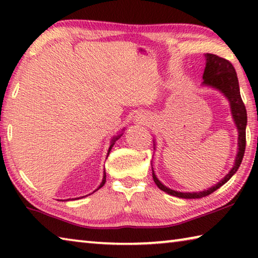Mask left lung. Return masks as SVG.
Segmentation results:
<instances>
[{
    "instance_id": "left-lung-1",
    "label": "left lung",
    "mask_w": 258,
    "mask_h": 258,
    "mask_svg": "<svg viewBox=\"0 0 258 258\" xmlns=\"http://www.w3.org/2000/svg\"><path fill=\"white\" fill-rule=\"evenodd\" d=\"M112 146H113V143H112V145L110 146V148H109V152H110V150H111V147H112ZM109 152H108V154H109ZM104 182H106V173H104V177H103V180H102V183H101V184H100V186L98 187V189H100V187L103 186ZM155 183H156V184H157V186H158L159 189H160V186L158 185V180H157V177H155Z\"/></svg>"
}]
</instances>
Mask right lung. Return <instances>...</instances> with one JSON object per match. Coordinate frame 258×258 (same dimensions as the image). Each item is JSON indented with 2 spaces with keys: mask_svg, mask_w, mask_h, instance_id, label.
I'll list each match as a JSON object with an SVG mask.
<instances>
[{
  "mask_svg": "<svg viewBox=\"0 0 258 258\" xmlns=\"http://www.w3.org/2000/svg\"><path fill=\"white\" fill-rule=\"evenodd\" d=\"M207 63L206 68L204 72V84L211 85L216 87L220 91H222L226 97H228L229 101L231 103V109H232V115L235 124H237L239 138H238V145H239V151L235 158V163L233 168L231 169L230 173L226 175L223 180H222L218 184L211 187L207 191L198 192V194H184V192H177L164 186L158 181V185L160 186V190L167 192L168 195H172L174 197L177 198H185V199H196V198H203L206 196L213 194L214 191L217 190L218 187L222 186L224 183L228 182L233 174L238 171L240 164H241L244 149H246V125H247V111L244 103L242 102L241 95H240L239 90V82L237 77V73L234 71V67L229 60L224 58H221L216 54H206ZM152 177L155 180V173H152Z\"/></svg>",
  "mask_w": 258,
  "mask_h": 258,
  "instance_id": "add662e5",
  "label": "right lung"
}]
</instances>
